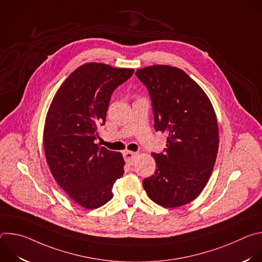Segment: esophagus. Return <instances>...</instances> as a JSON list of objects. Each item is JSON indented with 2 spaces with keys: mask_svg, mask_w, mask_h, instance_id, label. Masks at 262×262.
<instances>
[{
  "mask_svg": "<svg viewBox=\"0 0 262 262\" xmlns=\"http://www.w3.org/2000/svg\"><path fill=\"white\" fill-rule=\"evenodd\" d=\"M123 157H124V160H125L126 163L132 164L133 161H134L135 158H136V154L133 152V151H129V150H125V151L123 152Z\"/></svg>",
  "mask_w": 262,
  "mask_h": 262,
  "instance_id": "1",
  "label": "esophagus"
}]
</instances>
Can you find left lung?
<instances>
[{
    "label": "left lung",
    "instance_id": "left-lung-1",
    "mask_svg": "<svg viewBox=\"0 0 262 262\" xmlns=\"http://www.w3.org/2000/svg\"><path fill=\"white\" fill-rule=\"evenodd\" d=\"M136 74L150 94L156 130L167 135L165 152L151 155L157 170L143 180L144 190L163 207L185 205L203 191L215 163V112L203 89L180 68L152 65Z\"/></svg>",
    "mask_w": 262,
    "mask_h": 262
}]
</instances>
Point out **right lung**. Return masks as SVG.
Returning <instances> with one entry per match:
<instances>
[{"label": "right lung", "instance_id": "1", "mask_svg": "<svg viewBox=\"0 0 262 262\" xmlns=\"http://www.w3.org/2000/svg\"><path fill=\"white\" fill-rule=\"evenodd\" d=\"M90 62L63 82L49 107L43 129L45 155L55 180L74 201L87 209L113 197L115 181L124 173L120 152L95 144L113 91L134 73Z\"/></svg>", "mask_w": 262, "mask_h": 262}]
</instances>
